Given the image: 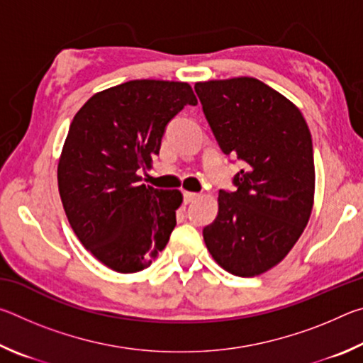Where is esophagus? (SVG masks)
<instances>
[{
  "label": "esophagus",
  "mask_w": 363,
  "mask_h": 363,
  "mask_svg": "<svg viewBox=\"0 0 363 363\" xmlns=\"http://www.w3.org/2000/svg\"><path fill=\"white\" fill-rule=\"evenodd\" d=\"M200 196V194H194V192H184V203L189 205L192 203L194 200H196Z\"/></svg>",
  "instance_id": "esophagus-1"
}]
</instances>
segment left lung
<instances>
[{"instance_id": "8db88e82", "label": "left lung", "mask_w": 363, "mask_h": 363, "mask_svg": "<svg viewBox=\"0 0 363 363\" xmlns=\"http://www.w3.org/2000/svg\"><path fill=\"white\" fill-rule=\"evenodd\" d=\"M195 93L220 150L245 163L232 179L235 190L219 192L205 243L227 272L255 277L284 259L309 220L311 131L286 97L256 78L196 83Z\"/></svg>"}]
</instances>
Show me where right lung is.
Returning a JSON list of instances; mask_svg holds the SVG:
<instances>
[{"mask_svg":"<svg viewBox=\"0 0 363 363\" xmlns=\"http://www.w3.org/2000/svg\"><path fill=\"white\" fill-rule=\"evenodd\" d=\"M196 97L187 83L133 79L94 94L70 123L59 194L83 247L121 274L149 267L169 240L179 190L145 187L168 123Z\"/></svg>","mask_w":363,"mask_h":363,"instance_id":"1","label":"right lung"}]
</instances>
